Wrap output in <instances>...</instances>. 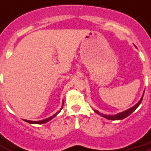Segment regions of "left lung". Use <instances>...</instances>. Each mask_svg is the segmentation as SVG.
Here are the masks:
<instances>
[{
    "mask_svg": "<svg viewBox=\"0 0 151 151\" xmlns=\"http://www.w3.org/2000/svg\"><path fill=\"white\" fill-rule=\"evenodd\" d=\"M143 95H144V92H143ZM143 96L141 97L140 100L139 101L138 103H136V105L134 106H132V107H131V108H129V109H128V110H124V111H123V112H121V113H119V114H115V115L103 114H100L99 111H97V110H95L94 111L96 113H97L98 114L101 115L102 117H105V118H106V119H108V120H122V119H124V118H125V117H128V116H129V115L131 114L133 112L134 110H136V108L138 107L140 105L141 102H142V100H143Z\"/></svg>",
    "mask_w": 151,
    "mask_h": 151,
    "instance_id": "1",
    "label": "left lung"
}]
</instances>
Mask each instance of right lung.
Instances as JSON below:
<instances>
[{
  "label": "right lung",
  "instance_id": "right-lung-1",
  "mask_svg": "<svg viewBox=\"0 0 151 151\" xmlns=\"http://www.w3.org/2000/svg\"><path fill=\"white\" fill-rule=\"evenodd\" d=\"M63 105H62V107L60 108V110H59V112H56L54 115H52V117H48V118H46V119L45 120H42V121H38V122H33V121H28V120H24V121L25 122H28V123H30V124H45V123H46V122H49L50 120H52L53 117H55V116H56V115L58 114L60 111H61V110L63 109Z\"/></svg>",
  "mask_w": 151,
  "mask_h": 151
}]
</instances>
